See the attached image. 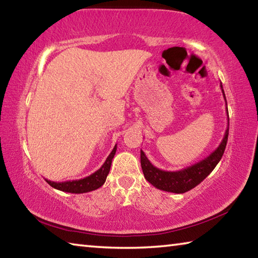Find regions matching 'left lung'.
<instances>
[{
    "label": "left lung",
    "instance_id": "8db88e82",
    "mask_svg": "<svg viewBox=\"0 0 258 258\" xmlns=\"http://www.w3.org/2000/svg\"><path fill=\"white\" fill-rule=\"evenodd\" d=\"M221 89L226 102L222 83ZM226 112H228V106H226ZM228 137L229 127L226 128L224 138L220 143V146H218L211 155L206 157L205 159L198 161V163L189 166V167H185L175 172L163 171V169L157 168L156 166L152 165L150 163V160L147 158L145 152L141 150V167L143 174H145L146 180L151 183V184L157 187V189L167 192H173V194H184V192L194 189V187L197 186L199 183H202L205 178L212 173L213 169L216 167L218 161L221 160L222 156L224 154L226 142H228Z\"/></svg>",
    "mask_w": 258,
    "mask_h": 258
}]
</instances>
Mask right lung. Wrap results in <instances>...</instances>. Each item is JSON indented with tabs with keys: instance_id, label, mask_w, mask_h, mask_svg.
<instances>
[{
	"instance_id": "obj_1",
	"label": "right lung",
	"mask_w": 258,
	"mask_h": 258,
	"mask_svg": "<svg viewBox=\"0 0 258 258\" xmlns=\"http://www.w3.org/2000/svg\"><path fill=\"white\" fill-rule=\"evenodd\" d=\"M117 150V145L113 147L110 155L107 157L104 164L100 167L97 172L91 174L90 176H86L81 180H73V181H64V182H53L50 180H45L49 184L54 187L56 190L63 191V192H71V194H85V192H90L93 190L99 189L106 182V178L110 171V166L112 158L115 157Z\"/></svg>"
}]
</instances>
